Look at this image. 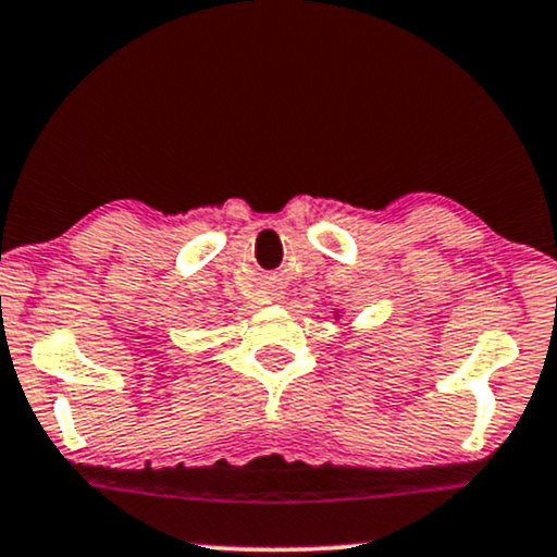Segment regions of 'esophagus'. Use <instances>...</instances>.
Instances as JSON below:
<instances>
[{
  "label": "esophagus",
  "instance_id": "34e87169",
  "mask_svg": "<svg viewBox=\"0 0 557 557\" xmlns=\"http://www.w3.org/2000/svg\"><path fill=\"white\" fill-rule=\"evenodd\" d=\"M274 295H280V293H274Z\"/></svg>",
  "mask_w": 557,
  "mask_h": 557
}]
</instances>
